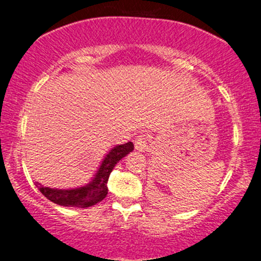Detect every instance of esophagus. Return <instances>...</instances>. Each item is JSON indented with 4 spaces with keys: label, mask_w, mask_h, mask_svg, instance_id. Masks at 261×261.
<instances>
[{
    "label": "esophagus",
    "mask_w": 261,
    "mask_h": 261,
    "mask_svg": "<svg viewBox=\"0 0 261 261\" xmlns=\"http://www.w3.org/2000/svg\"><path fill=\"white\" fill-rule=\"evenodd\" d=\"M134 146L138 151H147L148 149V141H147V137L144 134H141L136 138V142H134Z\"/></svg>",
    "instance_id": "1"
}]
</instances>
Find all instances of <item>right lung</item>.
Returning a JSON list of instances; mask_svg holds the SVG:
<instances>
[{
  "label": "right lung",
  "instance_id": "right-lung-1",
  "mask_svg": "<svg viewBox=\"0 0 261 261\" xmlns=\"http://www.w3.org/2000/svg\"><path fill=\"white\" fill-rule=\"evenodd\" d=\"M133 148L134 146L132 142L113 147L101 161V165L95 174L94 179L84 187L76 188V189H53V188L43 187L37 182L38 189L46 199L58 205L76 208L91 207L101 202L107 197L108 180H109L110 172L123 157L133 151Z\"/></svg>",
  "mask_w": 261,
  "mask_h": 261
}]
</instances>
